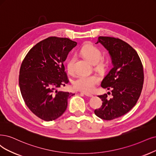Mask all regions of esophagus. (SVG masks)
I'll use <instances>...</instances> for the list:
<instances>
[{
    "instance_id": "esophagus-1",
    "label": "esophagus",
    "mask_w": 156,
    "mask_h": 156,
    "mask_svg": "<svg viewBox=\"0 0 156 156\" xmlns=\"http://www.w3.org/2000/svg\"><path fill=\"white\" fill-rule=\"evenodd\" d=\"M81 94H83L85 95L86 96H88V97H90V98H92V97H93V94H88V93H81Z\"/></svg>"
}]
</instances>
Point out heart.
Wrapping results in <instances>:
<instances>
[{
	"instance_id": "heart-1",
	"label": "heart",
	"mask_w": 156,
	"mask_h": 156,
	"mask_svg": "<svg viewBox=\"0 0 156 156\" xmlns=\"http://www.w3.org/2000/svg\"><path fill=\"white\" fill-rule=\"evenodd\" d=\"M80 52L85 58L91 63H94L97 62L96 66L98 69H103L105 67V63L102 60L99 61L101 58L102 54L101 51L95 46L91 44H86L83 46ZM74 57L72 56L69 58L67 61V69L70 73L74 71ZM99 82L100 78L96 74L80 75L74 80L73 85V87L76 90L89 93L94 90L96 85L98 84Z\"/></svg>"
}]
</instances>
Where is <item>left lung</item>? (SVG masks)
Wrapping results in <instances>:
<instances>
[{
	"label": "left lung",
	"mask_w": 156,
	"mask_h": 156,
	"mask_svg": "<svg viewBox=\"0 0 156 156\" xmlns=\"http://www.w3.org/2000/svg\"><path fill=\"white\" fill-rule=\"evenodd\" d=\"M98 43L108 51L112 58L113 67L102 80L101 86L111 90L112 96L109 99L107 94L98 96L102 105L95 109L94 113L102 119L112 120L127 113L136 104L143 89V67L136 51L123 40L99 37Z\"/></svg>",
	"instance_id": "obj_1"
}]
</instances>
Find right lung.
<instances>
[{
	"instance_id": "1",
	"label": "right lung",
	"mask_w": 156,
	"mask_h": 156,
	"mask_svg": "<svg viewBox=\"0 0 156 156\" xmlns=\"http://www.w3.org/2000/svg\"><path fill=\"white\" fill-rule=\"evenodd\" d=\"M77 45L67 38L51 37L29 51L19 72V87L26 105L37 117L46 122L61 116L67 99L74 94L57 90L69 83L63 62Z\"/></svg>"
}]
</instances>
